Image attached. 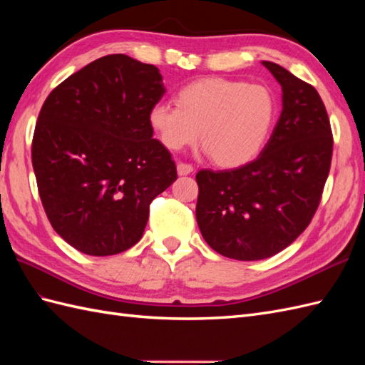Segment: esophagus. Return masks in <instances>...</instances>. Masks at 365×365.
<instances>
[{"label":"esophagus","mask_w":365,"mask_h":365,"mask_svg":"<svg viewBox=\"0 0 365 365\" xmlns=\"http://www.w3.org/2000/svg\"><path fill=\"white\" fill-rule=\"evenodd\" d=\"M192 170H195V168H192V165H190V163H183V161H180L177 165V173H178V175H188V174H191Z\"/></svg>","instance_id":"esophagus-1"}]
</instances>
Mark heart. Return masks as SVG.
Returning <instances> with one entry per match:
<instances>
[{
	"instance_id": "heart-1",
	"label": "heart",
	"mask_w": 365,
	"mask_h": 365,
	"mask_svg": "<svg viewBox=\"0 0 365 365\" xmlns=\"http://www.w3.org/2000/svg\"><path fill=\"white\" fill-rule=\"evenodd\" d=\"M276 98L267 86L212 76L192 81L175 94V106L157 103L149 123L169 150L196 143L222 168L251 161L273 128Z\"/></svg>"
}]
</instances>
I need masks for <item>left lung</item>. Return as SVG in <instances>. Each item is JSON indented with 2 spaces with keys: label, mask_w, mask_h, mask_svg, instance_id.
<instances>
[{
  "label": "left lung",
  "mask_w": 365,
  "mask_h": 365,
  "mask_svg": "<svg viewBox=\"0 0 365 365\" xmlns=\"http://www.w3.org/2000/svg\"><path fill=\"white\" fill-rule=\"evenodd\" d=\"M282 86V113L255 160L200 169L196 220L208 246L235 260L281 252L311 224L332 158V131L319 92L274 63H262Z\"/></svg>",
  "instance_id": "8db88e82"
}]
</instances>
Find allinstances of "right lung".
Instances as JSON below:
<instances>
[{
	"label": "right lung",
	"mask_w": 365,
	"mask_h": 365,
	"mask_svg": "<svg viewBox=\"0 0 365 365\" xmlns=\"http://www.w3.org/2000/svg\"><path fill=\"white\" fill-rule=\"evenodd\" d=\"M163 94L157 67L108 54L43 102L31 160L46 218L75 250L98 257L130 250L150 202L177 178L149 123Z\"/></svg>",
	"instance_id": "right-lung-1"
}]
</instances>
